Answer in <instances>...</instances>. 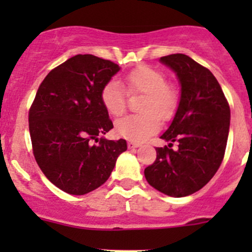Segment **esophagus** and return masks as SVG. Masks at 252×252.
<instances>
[{
    "instance_id": "34e87169",
    "label": "esophagus",
    "mask_w": 252,
    "mask_h": 252,
    "mask_svg": "<svg viewBox=\"0 0 252 252\" xmlns=\"http://www.w3.org/2000/svg\"><path fill=\"white\" fill-rule=\"evenodd\" d=\"M141 144H139V142H135V141H129L128 142V147L129 149H136V147L140 146Z\"/></svg>"
}]
</instances>
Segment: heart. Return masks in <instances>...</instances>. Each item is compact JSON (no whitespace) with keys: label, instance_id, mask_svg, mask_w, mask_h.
<instances>
[{"label":"heart","instance_id":"b5f03b06","mask_svg":"<svg viewBox=\"0 0 252 252\" xmlns=\"http://www.w3.org/2000/svg\"><path fill=\"white\" fill-rule=\"evenodd\" d=\"M129 93L145 94L138 116H126L116 122V131L130 141H142L159 129L162 121H169L178 106V94L166 84L162 72L147 65L135 68L126 77ZM101 102L111 116L126 111V98L123 86L116 79L107 81L101 90Z\"/></svg>","mask_w":252,"mask_h":252}]
</instances>
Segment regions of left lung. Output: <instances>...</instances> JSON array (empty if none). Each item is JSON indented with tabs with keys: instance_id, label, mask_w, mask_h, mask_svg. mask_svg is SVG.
Wrapping results in <instances>:
<instances>
[{
	"instance_id": "obj_1",
	"label": "left lung",
	"mask_w": 252,
	"mask_h": 252,
	"mask_svg": "<svg viewBox=\"0 0 252 252\" xmlns=\"http://www.w3.org/2000/svg\"><path fill=\"white\" fill-rule=\"evenodd\" d=\"M177 75L180 100L173 121L157 147L156 161L145 168L147 183L172 197L204 188L223 161L230 124V108L215 75L183 53L159 58ZM177 142L178 149H171Z\"/></svg>"
}]
</instances>
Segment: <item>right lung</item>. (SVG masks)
Wrapping results in <instances>:
<instances>
[{"instance_id": "add662e5", "label": "right lung", "mask_w": 252, "mask_h": 252, "mask_svg": "<svg viewBox=\"0 0 252 252\" xmlns=\"http://www.w3.org/2000/svg\"><path fill=\"white\" fill-rule=\"evenodd\" d=\"M119 69L96 56H74L48 73L30 107L35 159L47 179L68 194L85 195L101 187L126 151L124 139L98 138L113 128L101 90Z\"/></svg>"}]
</instances>
